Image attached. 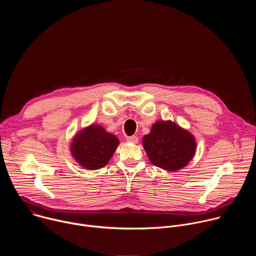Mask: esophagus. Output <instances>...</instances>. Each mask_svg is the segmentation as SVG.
Masks as SVG:
<instances>
[{"label":"esophagus","instance_id":"esophagus-1","mask_svg":"<svg viewBox=\"0 0 256 256\" xmlns=\"http://www.w3.org/2000/svg\"><path fill=\"white\" fill-rule=\"evenodd\" d=\"M126 140L128 142H132V144H138V138L136 136H128L126 138Z\"/></svg>","mask_w":256,"mask_h":256}]
</instances>
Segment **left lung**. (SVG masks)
<instances>
[{
    "instance_id": "obj_1",
    "label": "left lung",
    "mask_w": 256,
    "mask_h": 256,
    "mask_svg": "<svg viewBox=\"0 0 256 256\" xmlns=\"http://www.w3.org/2000/svg\"><path fill=\"white\" fill-rule=\"evenodd\" d=\"M142 147L153 165L166 171L186 167L196 151L194 136L171 120L156 122L142 138Z\"/></svg>"
}]
</instances>
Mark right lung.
Returning <instances> with one entry per match:
<instances>
[{"mask_svg":"<svg viewBox=\"0 0 256 256\" xmlns=\"http://www.w3.org/2000/svg\"><path fill=\"white\" fill-rule=\"evenodd\" d=\"M120 144L118 138L101 126L91 124L78 132L70 144V153L80 166L88 170L104 167Z\"/></svg>","mask_w":256,"mask_h":256,"instance_id":"add662e5","label":"right lung"}]
</instances>
